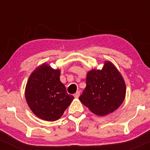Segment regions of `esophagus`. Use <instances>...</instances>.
<instances>
[{"label": "esophagus", "instance_id": "esophagus-1", "mask_svg": "<svg viewBox=\"0 0 150 150\" xmlns=\"http://www.w3.org/2000/svg\"><path fill=\"white\" fill-rule=\"evenodd\" d=\"M80 92L78 91V92H77L75 94H74V97H75V98H78L80 97Z\"/></svg>", "mask_w": 150, "mask_h": 150}]
</instances>
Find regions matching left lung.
Listing matches in <instances>:
<instances>
[{"instance_id": "8db88e82", "label": "left lung", "mask_w": 150, "mask_h": 150, "mask_svg": "<svg viewBox=\"0 0 150 150\" xmlns=\"http://www.w3.org/2000/svg\"><path fill=\"white\" fill-rule=\"evenodd\" d=\"M126 86L119 70L111 61H104L101 70L87 72L86 87L79 99L97 116L116 111L124 101Z\"/></svg>"}]
</instances>
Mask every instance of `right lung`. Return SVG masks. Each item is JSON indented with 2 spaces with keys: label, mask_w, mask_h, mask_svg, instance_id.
<instances>
[{
  "label": "right lung",
  "mask_w": 150,
  "mask_h": 150,
  "mask_svg": "<svg viewBox=\"0 0 150 150\" xmlns=\"http://www.w3.org/2000/svg\"><path fill=\"white\" fill-rule=\"evenodd\" d=\"M61 70L53 69L46 63L31 73L25 87V99L31 111L38 118L55 121L73 100L60 80Z\"/></svg>",
  "instance_id": "1"
}]
</instances>
